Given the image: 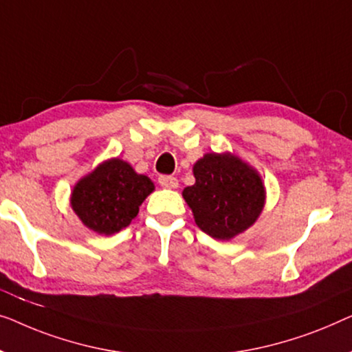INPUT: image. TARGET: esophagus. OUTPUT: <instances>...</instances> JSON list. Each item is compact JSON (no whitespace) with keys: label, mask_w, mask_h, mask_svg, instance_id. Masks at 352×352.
Masks as SVG:
<instances>
[{"label":"esophagus","mask_w":352,"mask_h":352,"mask_svg":"<svg viewBox=\"0 0 352 352\" xmlns=\"http://www.w3.org/2000/svg\"><path fill=\"white\" fill-rule=\"evenodd\" d=\"M157 182H160L161 186L172 188V190L178 186V180H177L175 177H172V175H161L160 178H157Z\"/></svg>","instance_id":"1"}]
</instances>
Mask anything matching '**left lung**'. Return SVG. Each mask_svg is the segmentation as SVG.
<instances>
[{
	"instance_id": "1",
	"label": "left lung",
	"mask_w": 352,
	"mask_h": 352,
	"mask_svg": "<svg viewBox=\"0 0 352 352\" xmlns=\"http://www.w3.org/2000/svg\"><path fill=\"white\" fill-rule=\"evenodd\" d=\"M192 174L195 185L183 190V197L206 234L230 241L255 223L266 192L254 167L231 153H207Z\"/></svg>"
}]
</instances>
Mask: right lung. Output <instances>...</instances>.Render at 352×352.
Instances as JSON below:
<instances>
[{
	"label": "right lung",
	"mask_w": 352,
	"mask_h": 352,
	"mask_svg": "<svg viewBox=\"0 0 352 352\" xmlns=\"http://www.w3.org/2000/svg\"><path fill=\"white\" fill-rule=\"evenodd\" d=\"M153 190L150 178L137 174L129 162L113 157L76 183L70 201L89 230L110 236L129 226Z\"/></svg>",
	"instance_id": "add662e5"
}]
</instances>
